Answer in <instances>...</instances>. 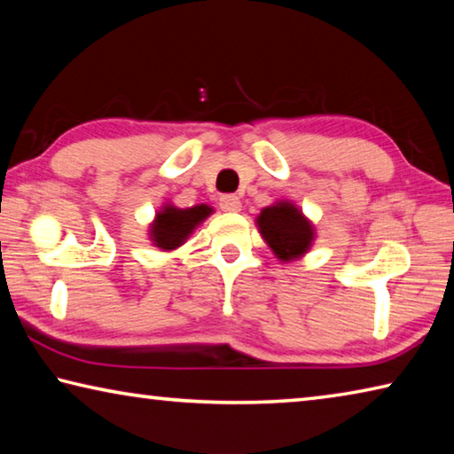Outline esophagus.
Wrapping results in <instances>:
<instances>
[{
  "mask_svg": "<svg viewBox=\"0 0 454 454\" xmlns=\"http://www.w3.org/2000/svg\"><path fill=\"white\" fill-rule=\"evenodd\" d=\"M220 208L224 212H240L242 202H240V198H238V196L226 194V196L220 198Z\"/></svg>",
  "mask_w": 454,
  "mask_h": 454,
  "instance_id": "34e87169",
  "label": "esophagus"
}]
</instances>
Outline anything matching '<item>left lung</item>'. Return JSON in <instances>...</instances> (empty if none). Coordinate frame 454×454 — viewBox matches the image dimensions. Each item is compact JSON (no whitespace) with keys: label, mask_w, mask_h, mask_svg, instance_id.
Here are the masks:
<instances>
[{"label":"left lung","mask_w":454,"mask_h":454,"mask_svg":"<svg viewBox=\"0 0 454 454\" xmlns=\"http://www.w3.org/2000/svg\"><path fill=\"white\" fill-rule=\"evenodd\" d=\"M256 224L270 250L284 262L301 258L310 250L314 226L294 204L286 200L260 212Z\"/></svg>","instance_id":"left-lung-1"}]
</instances>
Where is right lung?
I'll return each instance as SVG.
<instances>
[{
	"instance_id": "1",
	"label": "right lung",
	"mask_w": 454,
	"mask_h": 454,
	"mask_svg": "<svg viewBox=\"0 0 454 454\" xmlns=\"http://www.w3.org/2000/svg\"><path fill=\"white\" fill-rule=\"evenodd\" d=\"M210 214L212 208L206 204H198L194 208H176L172 204H166L152 222L150 240L162 250L178 248Z\"/></svg>"
}]
</instances>
